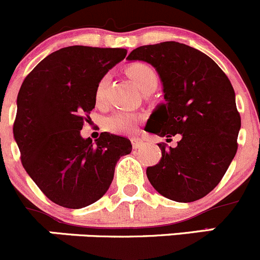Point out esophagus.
<instances>
[{"instance_id": "1", "label": "esophagus", "mask_w": 260, "mask_h": 260, "mask_svg": "<svg viewBox=\"0 0 260 260\" xmlns=\"http://www.w3.org/2000/svg\"><path fill=\"white\" fill-rule=\"evenodd\" d=\"M131 144H133L134 149H139L144 145V140L140 138H131Z\"/></svg>"}]
</instances>
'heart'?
I'll list each match as a JSON object with an SVG mask.
<instances>
[{"label": "heart", "mask_w": 260, "mask_h": 260, "mask_svg": "<svg viewBox=\"0 0 260 260\" xmlns=\"http://www.w3.org/2000/svg\"><path fill=\"white\" fill-rule=\"evenodd\" d=\"M126 72L141 91L145 92L153 87H156L158 84V74L149 64L141 63V61L133 63L127 67ZM107 82H109V77L104 76L97 83L96 89H94V101L97 105L104 104ZM141 119H143L141 115L136 114V112L117 111L105 119V129L111 131V133L127 134L136 129V126L140 124Z\"/></svg>", "instance_id": "b5f03b06"}]
</instances>
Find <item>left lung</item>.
Returning a JSON list of instances; mask_svg holds the SVG:
<instances>
[{
	"instance_id": "obj_1",
	"label": "left lung",
	"mask_w": 260,
	"mask_h": 260,
	"mask_svg": "<svg viewBox=\"0 0 260 260\" xmlns=\"http://www.w3.org/2000/svg\"><path fill=\"white\" fill-rule=\"evenodd\" d=\"M127 59L151 64L163 83L166 102L146 131L167 140L181 135L176 148L158 144L161 158L146 168L149 182L172 201L202 199L220 183L238 150L241 119L228 76L206 54L177 42L139 46Z\"/></svg>"
}]
</instances>
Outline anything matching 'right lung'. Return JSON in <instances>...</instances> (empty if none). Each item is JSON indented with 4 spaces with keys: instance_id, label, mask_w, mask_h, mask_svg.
<instances>
[{
    "instance_id": "right-lung-1",
    "label": "right lung",
    "mask_w": 260,
    "mask_h": 260,
    "mask_svg": "<svg viewBox=\"0 0 260 260\" xmlns=\"http://www.w3.org/2000/svg\"><path fill=\"white\" fill-rule=\"evenodd\" d=\"M122 48L73 45L44 58L17 94L14 136L21 163L40 191L67 209L101 199L114 179L130 140L101 133L96 143L81 130L94 109V89L110 68L126 56Z\"/></svg>"
}]
</instances>
